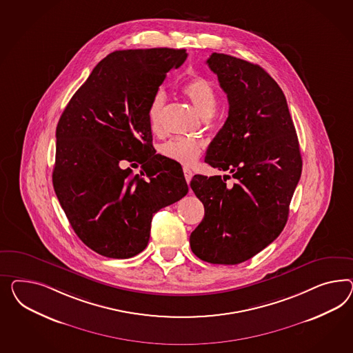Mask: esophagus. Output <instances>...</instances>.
<instances>
[{
    "instance_id": "1",
    "label": "esophagus",
    "mask_w": 353,
    "mask_h": 353,
    "mask_svg": "<svg viewBox=\"0 0 353 353\" xmlns=\"http://www.w3.org/2000/svg\"><path fill=\"white\" fill-rule=\"evenodd\" d=\"M183 173H185V179H186V181L190 182L191 179H192V171H191L190 168L185 167V168H183Z\"/></svg>"
}]
</instances>
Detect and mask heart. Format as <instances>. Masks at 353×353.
Segmentation results:
<instances>
[{
  "label": "heart",
  "mask_w": 353,
  "mask_h": 353,
  "mask_svg": "<svg viewBox=\"0 0 353 353\" xmlns=\"http://www.w3.org/2000/svg\"><path fill=\"white\" fill-rule=\"evenodd\" d=\"M181 92L190 100L203 118H210L213 114L219 101V94L210 79L201 76L191 77L182 85ZM164 104L165 95L162 91H158L148 106V122L154 134L162 132ZM201 152V143L190 139H172L161 146L163 157L182 164L195 162Z\"/></svg>",
  "instance_id": "heart-1"
}]
</instances>
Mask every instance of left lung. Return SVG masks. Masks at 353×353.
Instances as JSON below:
<instances>
[{"label": "left lung", "instance_id": "left-lung-1", "mask_svg": "<svg viewBox=\"0 0 353 353\" xmlns=\"http://www.w3.org/2000/svg\"><path fill=\"white\" fill-rule=\"evenodd\" d=\"M207 64L229 100V117L207 150L205 163L229 174H195L191 189L204 219L191 232L192 253L216 265L256 256L284 229L302 173V157L286 99L263 68L213 52Z\"/></svg>", "mask_w": 353, "mask_h": 353}]
</instances>
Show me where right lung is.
I'll return each mask as SVG.
<instances>
[{
  "instance_id": "obj_1",
  "label": "right lung",
  "mask_w": 353,
  "mask_h": 353,
  "mask_svg": "<svg viewBox=\"0 0 353 353\" xmlns=\"http://www.w3.org/2000/svg\"><path fill=\"white\" fill-rule=\"evenodd\" d=\"M183 48L122 50L104 57L57 127L52 185L77 236L108 258L146 248L154 213L183 198L181 165L155 154L148 106ZM142 164L134 175L120 163Z\"/></svg>"
}]
</instances>
